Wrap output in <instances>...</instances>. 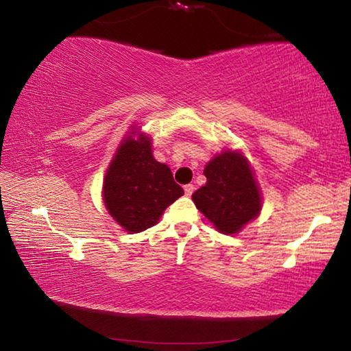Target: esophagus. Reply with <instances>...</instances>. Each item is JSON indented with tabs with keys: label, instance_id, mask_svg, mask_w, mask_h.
<instances>
[{
	"label": "esophagus",
	"instance_id": "esophagus-1",
	"mask_svg": "<svg viewBox=\"0 0 351 351\" xmlns=\"http://www.w3.org/2000/svg\"><path fill=\"white\" fill-rule=\"evenodd\" d=\"M193 184H187V186H184V192H186L187 197H190V195L193 193Z\"/></svg>",
	"mask_w": 351,
	"mask_h": 351
}]
</instances>
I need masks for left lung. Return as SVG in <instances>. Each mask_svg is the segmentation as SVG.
I'll use <instances>...</instances> for the list:
<instances>
[{
  "mask_svg": "<svg viewBox=\"0 0 351 351\" xmlns=\"http://www.w3.org/2000/svg\"><path fill=\"white\" fill-rule=\"evenodd\" d=\"M206 186L192 195L195 206L223 234H237L258 215L261 198L245 156L224 152L206 165Z\"/></svg>",
  "mask_w": 351,
  "mask_h": 351,
  "instance_id": "8db88e82",
  "label": "left lung"
}]
</instances>
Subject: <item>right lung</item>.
<instances>
[{
  "instance_id": "add662e5",
  "label": "right lung",
  "mask_w": 351,
  "mask_h": 351,
  "mask_svg": "<svg viewBox=\"0 0 351 351\" xmlns=\"http://www.w3.org/2000/svg\"><path fill=\"white\" fill-rule=\"evenodd\" d=\"M184 190L170 169L152 154L150 139L127 138L117 148L104 181V201L110 215L128 232H142L158 223Z\"/></svg>"
}]
</instances>
